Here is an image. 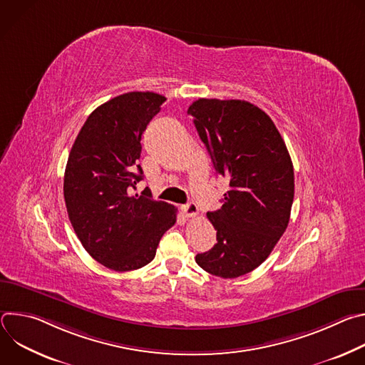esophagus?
Returning <instances> with one entry per match:
<instances>
[{"mask_svg": "<svg viewBox=\"0 0 365 365\" xmlns=\"http://www.w3.org/2000/svg\"><path fill=\"white\" fill-rule=\"evenodd\" d=\"M182 212L185 214V217H187V218H193V217H196V215H197L199 210H197L196 203L189 202L187 205H183V206H182Z\"/></svg>", "mask_w": 365, "mask_h": 365, "instance_id": "34e87169", "label": "esophagus"}]
</instances>
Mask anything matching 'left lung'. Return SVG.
I'll list each match as a JSON object with an SVG mask.
<instances>
[{
	"mask_svg": "<svg viewBox=\"0 0 365 365\" xmlns=\"http://www.w3.org/2000/svg\"><path fill=\"white\" fill-rule=\"evenodd\" d=\"M187 114L217 173L230 182L221 210L206 214L218 242L195 259L207 273L235 279L262 264L287 228L290 154L272 118L251 102L200 98Z\"/></svg>",
	"mask_w": 365,
	"mask_h": 365,
	"instance_id": "left-lung-1",
	"label": "left lung"
}]
</instances>
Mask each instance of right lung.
Listing matches in <instances>:
<instances>
[{
  "label": "right lung",
  "instance_id": "1",
  "mask_svg": "<svg viewBox=\"0 0 365 365\" xmlns=\"http://www.w3.org/2000/svg\"><path fill=\"white\" fill-rule=\"evenodd\" d=\"M166 101L154 92H128L102 103L81 128L65 170L63 195L83 248L115 272L148 264L176 207L151 195H131L143 179L141 135Z\"/></svg>",
  "mask_w": 365,
  "mask_h": 365
}]
</instances>
